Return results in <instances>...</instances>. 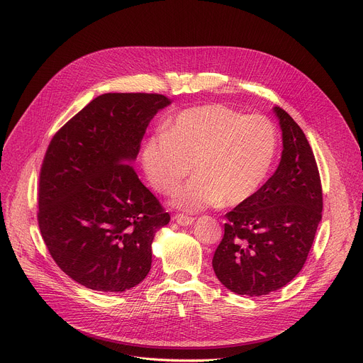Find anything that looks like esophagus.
<instances>
[{"label":"esophagus","mask_w":363,"mask_h":363,"mask_svg":"<svg viewBox=\"0 0 363 363\" xmlns=\"http://www.w3.org/2000/svg\"><path fill=\"white\" fill-rule=\"evenodd\" d=\"M175 221L179 224V225H191L194 223V218L189 217V216H185V214H177L175 217Z\"/></svg>","instance_id":"1"}]
</instances>
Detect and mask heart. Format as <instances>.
<instances>
[{
  "mask_svg": "<svg viewBox=\"0 0 363 363\" xmlns=\"http://www.w3.org/2000/svg\"><path fill=\"white\" fill-rule=\"evenodd\" d=\"M276 149L274 126L264 116L205 105L178 113L150 136L142 149V168L165 195L174 194L192 169L195 177L175 194L174 205L199 211L250 199L269 177Z\"/></svg>",
  "mask_w": 363,
  "mask_h": 363,
  "instance_id": "1",
  "label": "heart"
}]
</instances>
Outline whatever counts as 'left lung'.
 <instances>
[{
  "mask_svg": "<svg viewBox=\"0 0 363 363\" xmlns=\"http://www.w3.org/2000/svg\"><path fill=\"white\" fill-rule=\"evenodd\" d=\"M283 133L276 172L250 199L225 214L224 237L213 258L231 291L264 296L303 269L322 220L320 175L312 147L293 118L273 109Z\"/></svg>",
  "mask_w": 363,
  "mask_h": 363,
  "instance_id": "left-lung-1",
  "label": "left lung"
}]
</instances>
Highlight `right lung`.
Returning <instances> with one entry per match:
<instances>
[{"instance_id":"add662e5","label":"right lung","mask_w":363,"mask_h":363,"mask_svg":"<svg viewBox=\"0 0 363 363\" xmlns=\"http://www.w3.org/2000/svg\"><path fill=\"white\" fill-rule=\"evenodd\" d=\"M171 100L105 93L51 139L38 184V227L56 264L79 284L125 291L149 273L152 241L171 217L130 165Z\"/></svg>"}]
</instances>
